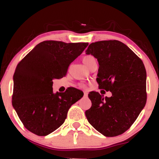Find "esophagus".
<instances>
[{
    "mask_svg": "<svg viewBox=\"0 0 159 159\" xmlns=\"http://www.w3.org/2000/svg\"><path fill=\"white\" fill-rule=\"evenodd\" d=\"M84 94L85 97H87V96H88V93H87V91H84Z\"/></svg>",
    "mask_w": 159,
    "mask_h": 159,
    "instance_id": "34e87169",
    "label": "esophagus"
}]
</instances>
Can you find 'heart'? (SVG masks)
<instances>
[{"instance_id": "b5f03b06", "label": "heart", "mask_w": 159, "mask_h": 159, "mask_svg": "<svg viewBox=\"0 0 159 159\" xmlns=\"http://www.w3.org/2000/svg\"><path fill=\"white\" fill-rule=\"evenodd\" d=\"M95 57L92 55H85L83 57V63L86 65V66L88 67L89 65L90 64L91 62L95 61Z\"/></svg>"}]
</instances>
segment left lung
Masks as SVG:
<instances>
[{
	"label": "left lung",
	"instance_id": "left-lung-1",
	"mask_svg": "<svg viewBox=\"0 0 159 159\" xmlns=\"http://www.w3.org/2000/svg\"><path fill=\"white\" fill-rule=\"evenodd\" d=\"M86 54L94 56L99 64L98 88L112 93L104 98L98 92H90L92 106L85 111L87 119L103 135H120L132 126L147 102L143 61L118 40L91 43Z\"/></svg>",
	"mask_w": 159,
	"mask_h": 159
}]
</instances>
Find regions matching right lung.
Here are the masks:
<instances>
[{
  "label": "right lung",
  "instance_id": "add662e5",
  "mask_svg": "<svg viewBox=\"0 0 159 159\" xmlns=\"http://www.w3.org/2000/svg\"><path fill=\"white\" fill-rule=\"evenodd\" d=\"M87 45L42 42L18 63L12 104L27 130L36 135H48L64 123L70 107L83 97L84 93L75 87L53 93L52 81L66 76L70 63Z\"/></svg>",
  "mask_w": 159,
  "mask_h": 159
}]
</instances>
